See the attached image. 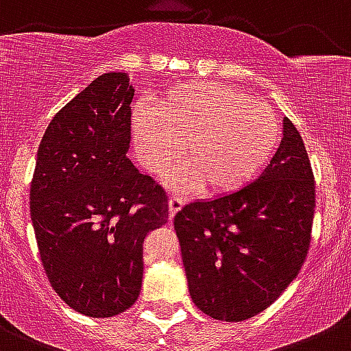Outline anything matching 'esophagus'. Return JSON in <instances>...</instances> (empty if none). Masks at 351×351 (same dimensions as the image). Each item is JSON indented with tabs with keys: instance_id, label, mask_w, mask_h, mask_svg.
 <instances>
[{
	"instance_id": "1",
	"label": "esophagus",
	"mask_w": 351,
	"mask_h": 351,
	"mask_svg": "<svg viewBox=\"0 0 351 351\" xmlns=\"http://www.w3.org/2000/svg\"><path fill=\"white\" fill-rule=\"evenodd\" d=\"M184 203H186V199L182 198V196H178V195H172V196H170V198H169L170 217L176 215V213H178L179 210H181L182 206H184Z\"/></svg>"
}]
</instances>
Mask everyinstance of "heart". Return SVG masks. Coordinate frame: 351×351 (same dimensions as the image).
Listing matches in <instances>:
<instances>
[{
    "label": "heart",
    "mask_w": 351,
    "mask_h": 351,
    "mask_svg": "<svg viewBox=\"0 0 351 351\" xmlns=\"http://www.w3.org/2000/svg\"><path fill=\"white\" fill-rule=\"evenodd\" d=\"M281 139L276 113L232 86L189 81L156 101L153 115L138 113L134 141L139 160L163 173L181 155L173 188L202 184L210 195L241 188L265 169Z\"/></svg>",
    "instance_id": "1"
}]
</instances>
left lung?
I'll list each match as a JSON object with an SVG mask.
<instances>
[{
    "mask_svg": "<svg viewBox=\"0 0 351 351\" xmlns=\"http://www.w3.org/2000/svg\"><path fill=\"white\" fill-rule=\"evenodd\" d=\"M282 123L281 145L258 179L173 217L189 295L212 319L241 322L263 312L308 253L315 181L298 129L288 117Z\"/></svg>",
    "mask_w": 351,
    "mask_h": 351,
    "instance_id": "1",
    "label": "left lung"
}]
</instances>
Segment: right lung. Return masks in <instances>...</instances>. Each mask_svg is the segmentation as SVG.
<instances>
[{
    "mask_svg": "<svg viewBox=\"0 0 351 351\" xmlns=\"http://www.w3.org/2000/svg\"><path fill=\"white\" fill-rule=\"evenodd\" d=\"M134 89L122 72L99 75L49 122L31 182L43 267L75 312L131 308L143 282V243L169 220L162 186L128 158Z\"/></svg>",
    "mask_w": 351,
    "mask_h": 351,
    "instance_id": "add662e5",
    "label": "right lung"
}]
</instances>
